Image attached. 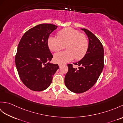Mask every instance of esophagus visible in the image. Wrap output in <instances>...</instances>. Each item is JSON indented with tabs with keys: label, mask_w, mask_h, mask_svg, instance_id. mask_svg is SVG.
Here are the masks:
<instances>
[{
	"label": "esophagus",
	"mask_w": 123,
	"mask_h": 123,
	"mask_svg": "<svg viewBox=\"0 0 123 123\" xmlns=\"http://www.w3.org/2000/svg\"><path fill=\"white\" fill-rule=\"evenodd\" d=\"M62 66V64H59V68H61Z\"/></svg>",
	"instance_id": "34e87169"
}]
</instances>
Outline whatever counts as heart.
<instances>
[{"label": "heart", "mask_w": 123, "mask_h": 123, "mask_svg": "<svg viewBox=\"0 0 123 123\" xmlns=\"http://www.w3.org/2000/svg\"><path fill=\"white\" fill-rule=\"evenodd\" d=\"M58 37L49 36L48 39V45L51 51H58L63 49L66 51H61L54 55V60L56 63L63 64L81 59L87 52L89 42L87 37L79 31L72 28H66L60 31Z\"/></svg>", "instance_id": "heart-1"}]
</instances>
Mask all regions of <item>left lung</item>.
I'll return each mask as SVG.
<instances>
[{
	"label": "left lung",
	"mask_w": 123,
	"mask_h": 123,
	"mask_svg": "<svg viewBox=\"0 0 123 123\" xmlns=\"http://www.w3.org/2000/svg\"><path fill=\"white\" fill-rule=\"evenodd\" d=\"M87 35L88 50L83 58L74 63L78 68L68 65V71L64 78L67 88L73 92L80 93L88 90L95 84L104 68V50L99 39L86 28H81Z\"/></svg>",
	"instance_id": "8db88e82"
}]
</instances>
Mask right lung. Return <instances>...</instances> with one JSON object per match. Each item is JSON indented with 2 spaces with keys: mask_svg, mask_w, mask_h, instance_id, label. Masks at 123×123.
Wrapping results in <instances>:
<instances>
[{
  "mask_svg": "<svg viewBox=\"0 0 123 123\" xmlns=\"http://www.w3.org/2000/svg\"><path fill=\"white\" fill-rule=\"evenodd\" d=\"M57 28L51 24L36 25L24 34L18 44L16 67L22 81L31 90H45L59 69L58 64L50 62L53 55L48 45L49 35Z\"/></svg>",
  "mask_w": 123,
  "mask_h": 123,
  "instance_id": "obj_1",
  "label": "right lung"
}]
</instances>
